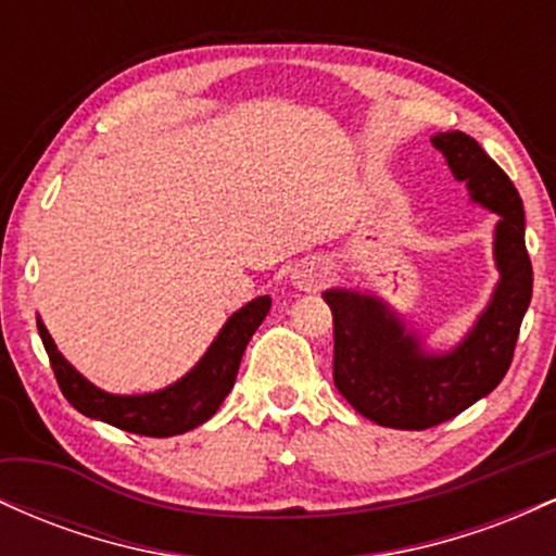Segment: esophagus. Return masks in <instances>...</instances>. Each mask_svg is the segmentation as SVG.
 I'll return each mask as SVG.
<instances>
[{"instance_id":"34e87169","label":"esophagus","mask_w":556,"mask_h":556,"mask_svg":"<svg viewBox=\"0 0 556 556\" xmlns=\"http://www.w3.org/2000/svg\"><path fill=\"white\" fill-rule=\"evenodd\" d=\"M329 277V269L324 261L318 258H303L300 264L292 269V279H295V285L300 290H318L324 282H327Z\"/></svg>"}]
</instances>
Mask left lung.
Instances as JSON below:
<instances>
[{"instance_id": "1", "label": "left lung", "mask_w": 556, "mask_h": 556, "mask_svg": "<svg viewBox=\"0 0 556 556\" xmlns=\"http://www.w3.org/2000/svg\"><path fill=\"white\" fill-rule=\"evenodd\" d=\"M433 146L457 180L468 182L470 198L502 216L494 242L502 279L468 340L450 355H424L416 337L405 334L381 303L344 290L324 292L334 321V387L361 416L405 431L433 429L496 389L533 295L518 188L465 132H439Z\"/></svg>"}]
</instances>
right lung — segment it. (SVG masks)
Listing matches in <instances>:
<instances>
[{"instance_id":"1","label":"right lung","mask_w":556,"mask_h":556,"mask_svg":"<svg viewBox=\"0 0 556 556\" xmlns=\"http://www.w3.org/2000/svg\"><path fill=\"white\" fill-rule=\"evenodd\" d=\"M269 308V295L251 300L245 308H240L229 318L208 348V353L185 379L162 389V392L138 394V397H119V394H106L96 389L91 381L83 379L62 358L41 321H38V334L47 348L56 384L75 410H80L88 418H99L104 424L117 426L123 431L140 433V437H175V433H185L206 424L219 410V405L235 384L245 344L251 342L253 331L261 327Z\"/></svg>"}]
</instances>
